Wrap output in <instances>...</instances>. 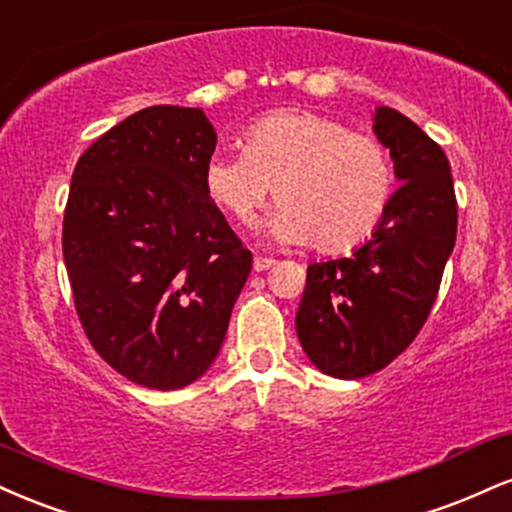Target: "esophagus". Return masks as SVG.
Here are the masks:
<instances>
[{
  "label": "esophagus",
  "instance_id": "esophagus-1",
  "mask_svg": "<svg viewBox=\"0 0 512 512\" xmlns=\"http://www.w3.org/2000/svg\"><path fill=\"white\" fill-rule=\"evenodd\" d=\"M273 258H266V256H256L254 258V270L256 273H263V270H268L270 266H273Z\"/></svg>",
  "mask_w": 512,
  "mask_h": 512
}]
</instances>
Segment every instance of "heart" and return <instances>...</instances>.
Instances as JSON below:
<instances>
[{"label":"heart","instance_id":"heart-1","mask_svg":"<svg viewBox=\"0 0 512 512\" xmlns=\"http://www.w3.org/2000/svg\"><path fill=\"white\" fill-rule=\"evenodd\" d=\"M203 186L227 218L249 225L273 189L266 232L323 254L369 239L395 189L388 148L311 110H278L244 129V150L213 153Z\"/></svg>","mask_w":512,"mask_h":512}]
</instances>
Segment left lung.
I'll return each mask as SVG.
<instances>
[{
  "mask_svg": "<svg viewBox=\"0 0 512 512\" xmlns=\"http://www.w3.org/2000/svg\"><path fill=\"white\" fill-rule=\"evenodd\" d=\"M378 141L400 189L381 225L352 256L306 268L297 335L316 369L364 378L386 369L424 328L458 234L450 162L405 114L378 107Z\"/></svg>",
  "mask_w": 512,
  "mask_h": 512,
  "instance_id": "obj_1",
  "label": "left lung"
}]
</instances>
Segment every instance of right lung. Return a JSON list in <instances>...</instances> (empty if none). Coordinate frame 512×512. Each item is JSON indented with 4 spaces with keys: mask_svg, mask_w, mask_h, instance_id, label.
Here are the masks:
<instances>
[{
    "mask_svg": "<svg viewBox=\"0 0 512 512\" xmlns=\"http://www.w3.org/2000/svg\"><path fill=\"white\" fill-rule=\"evenodd\" d=\"M218 134L203 110L155 105L76 162L62 251L95 352L153 390L194 383L218 357L251 251L203 186Z\"/></svg>",
    "mask_w": 512,
    "mask_h": 512,
    "instance_id": "right-lung-1",
    "label": "right lung"
}]
</instances>
